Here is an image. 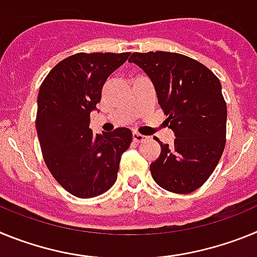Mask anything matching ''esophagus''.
<instances>
[{
	"instance_id": "34e87169",
	"label": "esophagus",
	"mask_w": 257,
	"mask_h": 257,
	"mask_svg": "<svg viewBox=\"0 0 257 257\" xmlns=\"http://www.w3.org/2000/svg\"><path fill=\"white\" fill-rule=\"evenodd\" d=\"M133 139H134V142H135V143H143L145 139H147V136L142 135V134H139V133H134L133 134Z\"/></svg>"
}]
</instances>
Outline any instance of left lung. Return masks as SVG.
<instances>
[{
	"label": "left lung",
	"instance_id": "left-lung-1",
	"mask_svg": "<svg viewBox=\"0 0 257 257\" xmlns=\"http://www.w3.org/2000/svg\"><path fill=\"white\" fill-rule=\"evenodd\" d=\"M128 61L151 77L176 136L172 145L161 143L160 157L151 165L152 178L169 192H194L210 178L225 148L226 103L219 78L178 52H134Z\"/></svg>",
	"mask_w": 257,
	"mask_h": 257
}]
</instances>
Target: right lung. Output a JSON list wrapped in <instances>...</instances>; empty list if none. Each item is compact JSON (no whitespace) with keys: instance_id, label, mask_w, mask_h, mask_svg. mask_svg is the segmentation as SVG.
<instances>
[{"instance_id":"add662e5","label":"right lung","mask_w":257,"mask_h":257,"mask_svg":"<svg viewBox=\"0 0 257 257\" xmlns=\"http://www.w3.org/2000/svg\"><path fill=\"white\" fill-rule=\"evenodd\" d=\"M130 52H78L61 60L40 87L37 128L47 169L78 198L100 196L117 180L119 161L133 142L130 128L94 135L90 113L101 99L106 78Z\"/></svg>"}]
</instances>
